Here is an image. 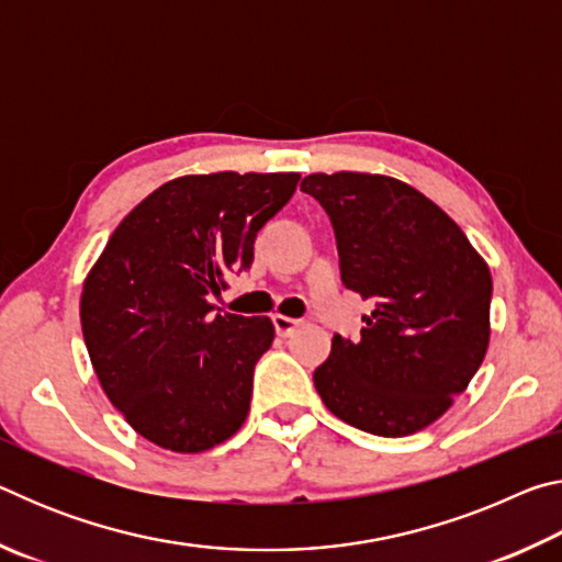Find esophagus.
Instances as JSON below:
<instances>
[{
	"label": "esophagus",
	"mask_w": 562,
	"mask_h": 562,
	"mask_svg": "<svg viewBox=\"0 0 562 562\" xmlns=\"http://www.w3.org/2000/svg\"><path fill=\"white\" fill-rule=\"evenodd\" d=\"M272 325H274V329H278L280 337H290L292 331H297V327H302V319L284 317V315H272Z\"/></svg>",
	"instance_id": "esophagus-1"
}]
</instances>
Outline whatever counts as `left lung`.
Masks as SVG:
<instances>
[{
  "label": "left lung",
  "instance_id": "left-lung-1",
  "mask_svg": "<svg viewBox=\"0 0 562 562\" xmlns=\"http://www.w3.org/2000/svg\"><path fill=\"white\" fill-rule=\"evenodd\" d=\"M337 237L345 288L372 300L355 341L335 335L315 386L331 414L374 436H408L446 414L491 337V272L439 205L396 178L312 173Z\"/></svg>",
  "mask_w": 562,
  "mask_h": 562
}]
</instances>
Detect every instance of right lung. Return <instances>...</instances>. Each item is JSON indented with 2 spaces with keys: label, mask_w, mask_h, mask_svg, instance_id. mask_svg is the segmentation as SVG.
<instances>
[{
  "label": "right lung",
  "mask_w": 562,
  "mask_h": 562,
  "mask_svg": "<svg viewBox=\"0 0 562 562\" xmlns=\"http://www.w3.org/2000/svg\"><path fill=\"white\" fill-rule=\"evenodd\" d=\"M300 173L168 180L123 217L81 292V329L101 389L144 439L201 453L240 429L270 317L215 315L211 294L252 265L255 237Z\"/></svg>",
  "instance_id": "add662e5"
}]
</instances>
